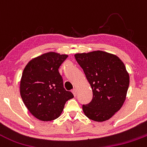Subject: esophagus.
I'll list each match as a JSON object with an SVG mask.
<instances>
[{"label":"esophagus","mask_w":147,"mask_h":147,"mask_svg":"<svg viewBox=\"0 0 147 147\" xmlns=\"http://www.w3.org/2000/svg\"><path fill=\"white\" fill-rule=\"evenodd\" d=\"M72 93H73L74 96H76V94H77V91H76V88H74L73 90H72Z\"/></svg>","instance_id":"34e87169"}]
</instances>
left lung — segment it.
<instances>
[{
  "mask_svg": "<svg viewBox=\"0 0 147 147\" xmlns=\"http://www.w3.org/2000/svg\"><path fill=\"white\" fill-rule=\"evenodd\" d=\"M74 56L93 91L91 102L83 105L84 113L93 121L109 119L126 99L129 76L125 65L117 56L101 51Z\"/></svg>",
  "mask_w": 147,
  "mask_h": 147,
  "instance_id": "1",
  "label": "left lung"
}]
</instances>
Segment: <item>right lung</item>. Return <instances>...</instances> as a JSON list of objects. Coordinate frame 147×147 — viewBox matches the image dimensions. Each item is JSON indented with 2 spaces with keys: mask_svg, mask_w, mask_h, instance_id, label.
<instances>
[{
  "mask_svg": "<svg viewBox=\"0 0 147 147\" xmlns=\"http://www.w3.org/2000/svg\"><path fill=\"white\" fill-rule=\"evenodd\" d=\"M68 57L54 52L32 59L23 71L20 92L30 114L40 121L57 119L68 100L74 98L63 87L59 69Z\"/></svg>",
  "mask_w": 147,
  "mask_h": 147,
  "instance_id": "right-lung-1",
  "label": "right lung"
}]
</instances>
